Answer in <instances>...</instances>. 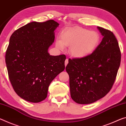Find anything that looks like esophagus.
Segmentation results:
<instances>
[{
    "label": "esophagus",
    "instance_id": "obj_1",
    "mask_svg": "<svg viewBox=\"0 0 126 126\" xmlns=\"http://www.w3.org/2000/svg\"><path fill=\"white\" fill-rule=\"evenodd\" d=\"M68 63V59H65V63H64V64H65V67L67 66V65Z\"/></svg>",
    "mask_w": 126,
    "mask_h": 126
}]
</instances>
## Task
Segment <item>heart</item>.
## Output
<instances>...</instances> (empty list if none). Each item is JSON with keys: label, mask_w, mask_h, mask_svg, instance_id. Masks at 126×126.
<instances>
[{"label": "heart", "mask_w": 126, "mask_h": 126, "mask_svg": "<svg viewBox=\"0 0 126 126\" xmlns=\"http://www.w3.org/2000/svg\"><path fill=\"white\" fill-rule=\"evenodd\" d=\"M100 41V36L97 32L75 27L64 31L61 34V40L57 39L55 45L60 50L64 49V46L71 47L72 57L79 59L93 53Z\"/></svg>", "instance_id": "1"}]
</instances>
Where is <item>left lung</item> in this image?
<instances>
[{
	"label": "left lung",
	"mask_w": 126,
	"mask_h": 126,
	"mask_svg": "<svg viewBox=\"0 0 126 126\" xmlns=\"http://www.w3.org/2000/svg\"><path fill=\"white\" fill-rule=\"evenodd\" d=\"M97 28L103 37L96 49L83 58L69 59L65 67L71 98L80 104L94 103L105 96L112 87L120 66L121 54L114 35Z\"/></svg>",
	"instance_id": "1"
}]
</instances>
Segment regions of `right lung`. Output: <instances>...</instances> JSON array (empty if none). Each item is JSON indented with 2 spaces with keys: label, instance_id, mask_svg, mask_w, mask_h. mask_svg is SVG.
I'll list each match as a JSON object with an SVG mask.
<instances>
[{
  "label": "right lung",
  "instance_id": "1",
  "mask_svg": "<svg viewBox=\"0 0 126 126\" xmlns=\"http://www.w3.org/2000/svg\"><path fill=\"white\" fill-rule=\"evenodd\" d=\"M59 25L53 19L32 22L10 37L5 54L9 80L17 94L29 102L45 99L51 81L65 69V55L48 53Z\"/></svg>",
  "mask_w": 126,
  "mask_h": 126
}]
</instances>
